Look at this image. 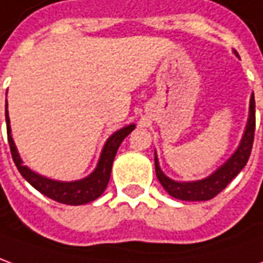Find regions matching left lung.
<instances>
[{"mask_svg":"<svg viewBox=\"0 0 263 263\" xmlns=\"http://www.w3.org/2000/svg\"><path fill=\"white\" fill-rule=\"evenodd\" d=\"M255 122H256L255 121V96L252 95L248 125H246L242 141L235 151V154L232 155L221 167L216 170L212 176L199 180V181L180 183V181H174V180L168 178L160 168L157 154H155V174L162 187L165 189V192L176 199L187 200V201H204V200L216 197L242 171V168L249 160L252 145H253V137H255Z\"/></svg>","mask_w":263,"mask_h":263,"instance_id":"8db88e82","label":"left lung"}]
</instances>
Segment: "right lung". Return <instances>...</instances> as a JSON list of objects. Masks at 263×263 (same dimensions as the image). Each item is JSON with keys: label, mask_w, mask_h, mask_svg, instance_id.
I'll use <instances>...</instances> for the list:
<instances>
[{"label": "right lung", "mask_w": 263, "mask_h": 263, "mask_svg": "<svg viewBox=\"0 0 263 263\" xmlns=\"http://www.w3.org/2000/svg\"><path fill=\"white\" fill-rule=\"evenodd\" d=\"M5 121H7V135H8V144H10V149H11L12 160L15 162L20 174L24 177L35 190L47 196L49 199L63 203V204H70V206L86 204L89 201L98 199L102 193L105 192L109 183V178H110V170H112V164L115 160L118 148L125 139V137H128L135 128V125L131 124L109 137L102 149L98 167L95 168L90 176L78 180V181H56V180H50L47 177L40 176L26 165H23V160L20 158L18 151L12 141L7 103H5Z\"/></svg>", "instance_id": "add662e5"}]
</instances>
